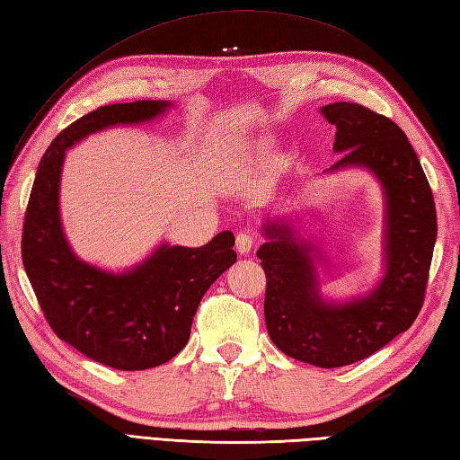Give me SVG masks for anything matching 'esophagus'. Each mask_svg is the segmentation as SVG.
<instances>
[{"label": "esophagus", "instance_id": "1", "mask_svg": "<svg viewBox=\"0 0 460 460\" xmlns=\"http://www.w3.org/2000/svg\"><path fill=\"white\" fill-rule=\"evenodd\" d=\"M253 245H255V240L250 232H240L236 236V252L240 255L250 253L253 250Z\"/></svg>", "mask_w": 460, "mask_h": 460}]
</instances>
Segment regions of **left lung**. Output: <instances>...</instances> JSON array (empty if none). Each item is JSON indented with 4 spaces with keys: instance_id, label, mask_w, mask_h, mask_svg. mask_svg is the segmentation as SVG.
<instances>
[{
    "instance_id": "obj_1",
    "label": "left lung",
    "mask_w": 460,
    "mask_h": 460,
    "mask_svg": "<svg viewBox=\"0 0 460 460\" xmlns=\"http://www.w3.org/2000/svg\"><path fill=\"white\" fill-rule=\"evenodd\" d=\"M335 125L330 172L363 167L385 193V275L361 298L323 300L316 263L320 248L298 240L288 220L263 224L257 250L267 277L269 338L296 361L335 368L361 361L406 332L418 318L428 287L437 215L431 187L406 134L390 119L359 103L323 105Z\"/></svg>"
}]
</instances>
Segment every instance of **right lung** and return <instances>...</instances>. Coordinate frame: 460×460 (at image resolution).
Segmentation results:
<instances>
[{"label":"right lung","instance_id":"1","mask_svg":"<svg viewBox=\"0 0 460 460\" xmlns=\"http://www.w3.org/2000/svg\"><path fill=\"white\" fill-rule=\"evenodd\" d=\"M170 101L99 107L52 140L39 164L23 224L21 255L32 290L54 333L74 349L119 371L158 367L183 349L200 298L236 261L234 234L220 232L203 248L162 243L122 273L77 257L60 220L66 150L93 132L140 125L164 115Z\"/></svg>","mask_w":460,"mask_h":460}]
</instances>
